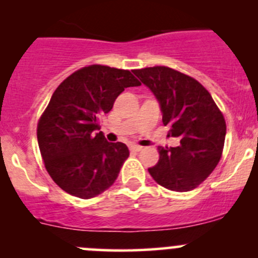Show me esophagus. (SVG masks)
Instances as JSON below:
<instances>
[{
    "label": "esophagus",
    "instance_id": "obj_1",
    "mask_svg": "<svg viewBox=\"0 0 258 258\" xmlns=\"http://www.w3.org/2000/svg\"><path fill=\"white\" fill-rule=\"evenodd\" d=\"M130 150H131V151H135V152H140V151L142 150V146H139V145H131V146H130Z\"/></svg>",
    "mask_w": 258,
    "mask_h": 258
}]
</instances>
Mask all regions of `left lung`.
Instances as JSON below:
<instances>
[{"label":"left lung","instance_id":"8db88e82","mask_svg":"<svg viewBox=\"0 0 258 258\" xmlns=\"http://www.w3.org/2000/svg\"><path fill=\"white\" fill-rule=\"evenodd\" d=\"M160 103L168 137L177 147H158L160 160L148 168L152 178L171 191L196 188L215 170L222 155L226 122L209 91L195 79L165 66L134 70Z\"/></svg>","mask_w":258,"mask_h":258}]
</instances>
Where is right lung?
Returning a JSON list of instances; mask_svg holds the SVG:
<instances>
[{"label":"right lung","instance_id":"obj_1","mask_svg":"<svg viewBox=\"0 0 258 258\" xmlns=\"http://www.w3.org/2000/svg\"><path fill=\"white\" fill-rule=\"evenodd\" d=\"M136 86L141 83L127 70L92 64L56 88L38 121L37 141L46 170L67 194L92 199L116 181L130 151L106 141L98 119L124 88Z\"/></svg>","mask_w":258,"mask_h":258}]
</instances>
